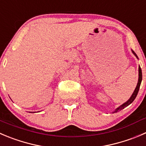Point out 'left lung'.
Masks as SVG:
<instances>
[{"instance_id": "obj_1", "label": "left lung", "mask_w": 146, "mask_h": 146, "mask_svg": "<svg viewBox=\"0 0 146 146\" xmlns=\"http://www.w3.org/2000/svg\"><path fill=\"white\" fill-rule=\"evenodd\" d=\"M132 52H133V54L135 55V56H136L137 59H138V56L136 55V54L135 53L133 50H132ZM138 77H138V84H137L136 87H135V89L134 92H133V95H131V97L130 98V99H129L127 101V102H125V103H123V105H120L119 108H117V109L115 110L114 111L113 113H114V112H118V111L124 109L125 108H126L127 106H128L129 105H130V104H131L132 102L134 101V100L135 99V98H136L137 95H138V91H139L140 86H141V81H142V70H141V66H139V67H138Z\"/></svg>"}]
</instances>
